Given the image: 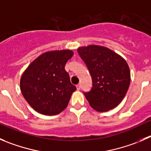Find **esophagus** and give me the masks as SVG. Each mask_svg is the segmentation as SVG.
<instances>
[{
	"label": "esophagus",
	"instance_id": "1",
	"mask_svg": "<svg viewBox=\"0 0 151 151\" xmlns=\"http://www.w3.org/2000/svg\"><path fill=\"white\" fill-rule=\"evenodd\" d=\"M80 88H81V87H80V84H77V89L80 90Z\"/></svg>",
	"mask_w": 151,
	"mask_h": 151
}]
</instances>
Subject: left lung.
I'll list each match as a JSON object with an SVG mask.
<instances>
[{
	"label": "left lung",
	"mask_w": 151,
	"mask_h": 151,
	"mask_svg": "<svg viewBox=\"0 0 151 151\" xmlns=\"http://www.w3.org/2000/svg\"><path fill=\"white\" fill-rule=\"evenodd\" d=\"M77 52L92 79L91 90L84 92L90 106L98 112L116 107L124 98L130 83L129 68L124 59L98 45L79 47Z\"/></svg>",
	"instance_id": "8db88e82"
}]
</instances>
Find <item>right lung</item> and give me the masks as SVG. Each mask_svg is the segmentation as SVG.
Here are the masks:
<instances>
[{
    "label": "right lung",
    "mask_w": 151,
    "mask_h": 151,
    "mask_svg": "<svg viewBox=\"0 0 151 151\" xmlns=\"http://www.w3.org/2000/svg\"><path fill=\"white\" fill-rule=\"evenodd\" d=\"M73 55L70 50L46 52L36 58L22 74V95L39 113L55 115L67 107L72 93L77 89L65 69Z\"/></svg>",
    "instance_id": "1"
}]
</instances>
